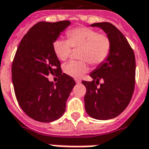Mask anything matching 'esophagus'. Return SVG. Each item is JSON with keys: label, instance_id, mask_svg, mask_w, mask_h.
I'll list each match as a JSON object with an SVG mask.
<instances>
[{"label": "esophagus", "instance_id": "obj_1", "mask_svg": "<svg viewBox=\"0 0 149 149\" xmlns=\"http://www.w3.org/2000/svg\"><path fill=\"white\" fill-rule=\"evenodd\" d=\"M75 81H76V83H77V84H80V83L81 82V80H80V79H78V78H76V79H75Z\"/></svg>", "mask_w": 149, "mask_h": 149}]
</instances>
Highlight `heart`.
Segmentation results:
<instances>
[{
	"mask_svg": "<svg viewBox=\"0 0 149 149\" xmlns=\"http://www.w3.org/2000/svg\"><path fill=\"white\" fill-rule=\"evenodd\" d=\"M67 40L57 39L52 44L56 56L65 61L71 54L72 48L79 49L78 57L65 64L63 70L72 77H80L88 71L87 61L93 66L101 65L109 56L112 43L106 33H99L88 27H77L67 31Z\"/></svg>",
	"mask_w": 149,
	"mask_h": 149,
	"instance_id": "heart-1",
	"label": "heart"
}]
</instances>
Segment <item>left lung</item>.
Wrapping results in <instances>:
<instances>
[{
  "label": "left lung",
  "mask_w": 149,
  "mask_h": 149,
  "mask_svg": "<svg viewBox=\"0 0 149 149\" xmlns=\"http://www.w3.org/2000/svg\"><path fill=\"white\" fill-rule=\"evenodd\" d=\"M103 29L112 43L109 56L90 77L93 81H82L86 88L85 110L91 117L109 120L120 115L128 106L135 88L136 59L127 39L109 22L94 23ZM100 79L104 81L100 87Z\"/></svg>",
  "instance_id": "obj_1"
}]
</instances>
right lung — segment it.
I'll use <instances>...</instances> for the list:
<instances>
[{
  "label": "right lung",
  "mask_w": 149,
  "mask_h": 149,
  "mask_svg": "<svg viewBox=\"0 0 149 149\" xmlns=\"http://www.w3.org/2000/svg\"><path fill=\"white\" fill-rule=\"evenodd\" d=\"M69 24V21L37 23L22 38L13 61L12 79L18 104L37 121L52 122L60 118L76 84L72 77L62 73L61 62L52 48ZM50 74L58 77L55 84L48 81Z\"/></svg>",
  "instance_id": "add662e5"
}]
</instances>
